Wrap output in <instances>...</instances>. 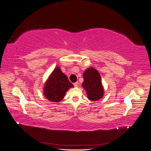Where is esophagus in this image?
<instances>
[{
    "mask_svg": "<svg viewBox=\"0 0 151 151\" xmlns=\"http://www.w3.org/2000/svg\"><path fill=\"white\" fill-rule=\"evenodd\" d=\"M78 85H79V83H78V82H76V83H74V86L75 87H77V86H78Z\"/></svg>",
    "mask_w": 151,
    "mask_h": 151,
    "instance_id": "obj_1",
    "label": "esophagus"
}]
</instances>
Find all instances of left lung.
<instances>
[{"label":"left lung","instance_id":"1","mask_svg":"<svg viewBox=\"0 0 151 151\" xmlns=\"http://www.w3.org/2000/svg\"><path fill=\"white\" fill-rule=\"evenodd\" d=\"M83 77L82 86L86 90L88 99L93 101L101 99L104 95V88L98 71L93 67L88 68L84 71Z\"/></svg>","mask_w":151,"mask_h":151}]
</instances>
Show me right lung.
<instances>
[{"mask_svg":"<svg viewBox=\"0 0 151 151\" xmlns=\"http://www.w3.org/2000/svg\"><path fill=\"white\" fill-rule=\"evenodd\" d=\"M74 86L68 81L60 67L55 68L50 75L43 88V94L49 101L57 103L64 98L67 91Z\"/></svg>","mask_w":151,"mask_h":151,"instance_id":"add662e5","label":"right lung"}]
</instances>
